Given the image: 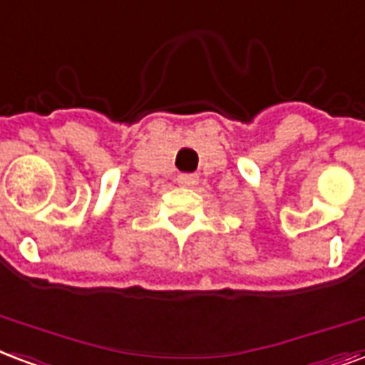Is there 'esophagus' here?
<instances>
[{
  "instance_id": "esophagus-1",
  "label": "esophagus",
  "mask_w": 365,
  "mask_h": 365,
  "mask_svg": "<svg viewBox=\"0 0 365 365\" xmlns=\"http://www.w3.org/2000/svg\"><path fill=\"white\" fill-rule=\"evenodd\" d=\"M198 175H194V173H180L179 177H177V182L180 186H194L198 185Z\"/></svg>"
}]
</instances>
